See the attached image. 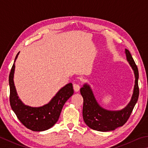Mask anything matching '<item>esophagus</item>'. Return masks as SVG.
Returning a JSON list of instances; mask_svg holds the SVG:
<instances>
[{
  "instance_id": "34e87169",
  "label": "esophagus",
  "mask_w": 148,
  "mask_h": 148,
  "mask_svg": "<svg viewBox=\"0 0 148 148\" xmlns=\"http://www.w3.org/2000/svg\"><path fill=\"white\" fill-rule=\"evenodd\" d=\"M73 88L75 92H78L80 89V86L77 84H74L73 85Z\"/></svg>"
}]
</instances>
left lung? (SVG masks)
<instances>
[{
	"instance_id": "obj_1",
	"label": "left lung",
	"mask_w": 148,
	"mask_h": 148,
	"mask_svg": "<svg viewBox=\"0 0 148 148\" xmlns=\"http://www.w3.org/2000/svg\"><path fill=\"white\" fill-rule=\"evenodd\" d=\"M125 53L128 62L135 73V85L131 101L124 109L117 111L104 109L97 103L89 85L85 84L80 89V92L83 98V120L86 124L94 130L109 131L122 126L129 119L138 100L139 95L138 70L132 56L127 49H125Z\"/></svg>"
}]
</instances>
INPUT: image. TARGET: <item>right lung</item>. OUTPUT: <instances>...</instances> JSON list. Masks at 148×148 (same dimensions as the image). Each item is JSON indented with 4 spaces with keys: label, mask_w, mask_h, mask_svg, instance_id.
<instances>
[{
    "label": "right lung",
    "mask_w": 148,
    "mask_h": 148,
    "mask_svg": "<svg viewBox=\"0 0 148 148\" xmlns=\"http://www.w3.org/2000/svg\"><path fill=\"white\" fill-rule=\"evenodd\" d=\"M19 52L16 56L15 61ZM15 61L9 76L10 103L17 119L29 130L34 131L47 130L58 122L64 104L74 93L71 83L66 85L59 90L56 95L48 104L40 107L25 106L18 99L13 83Z\"/></svg>",
    "instance_id": "1"
}]
</instances>
